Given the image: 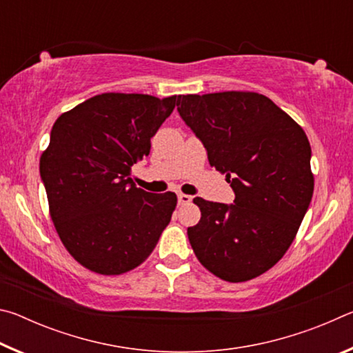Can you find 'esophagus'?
<instances>
[{
	"mask_svg": "<svg viewBox=\"0 0 353 353\" xmlns=\"http://www.w3.org/2000/svg\"><path fill=\"white\" fill-rule=\"evenodd\" d=\"M191 199H193V198H191V196H188V194H183V193H179L177 194V201H179V204H181V205L190 204Z\"/></svg>",
	"mask_w": 353,
	"mask_h": 353,
	"instance_id": "obj_1",
	"label": "esophagus"
}]
</instances>
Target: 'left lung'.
I'll return each instance as SVG.
<instances>
[{
  "label": "left lung",
  "instance_id": "left-lung-1",
  "mask_svg": "<svg viewBox=\"0 0 353 353\" xmlns=\"http://www.w3.org/2000/svg\"><path fill=\"white\" fill-rule=\"evenodd\" d=\"M177 112L224 172L234 204L194 198L187 234L198 260L227 282L266 272L291 246L312 202V148L270 98L249 92L181 94Z\"/></svg>",
  "mask_w": 353,
  "mask_h": 353
}]
</instances>
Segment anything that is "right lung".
<instances>
[{"instance_id": "add662e5", "label": "right lung", "mask_w": 353, "mask_h": 353, "mask_svg": "<svg viewBox=\"0 0 353 353\" xmlns=\"http://www.w3.org/2000/svg\"><path fill=\"white\" fill-rule=\"evenodd\" d=\"M176 103L177 97L103 93L56 119L40 177L63 246L90 271L134 270L171 221L176 194L137 188L130 176Z\"/></svg>"}]
</instances>
